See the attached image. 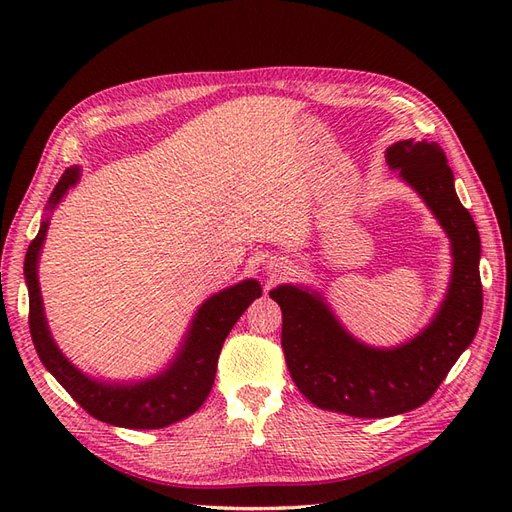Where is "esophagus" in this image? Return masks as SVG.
<instances>
[{
	"label": "esophagus",
	"mask_w": 512,
	"mask_h": 512,
	"mask_svg": "<svg viewBox=\"0 0 512 512\" xmlns=\"http://www.w3.org/2000/svg\"><path fill=\"white\" fill-rule=\"evenodd\" d=\"M286 271H288V267H286V262H275V269H273L271 277H282V275H284Z\"/></svg>",
	"instance_id": "34e87169"
}]
</instances>
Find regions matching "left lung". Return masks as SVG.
<instances>
[{"mask_svg": "<svg viewBox=\"0 0 512 512\" xmlns=\"http://www.w3.org/2000/svg\"><path fill=\"white\" fill-rule=\"evenodd\" d=\"M386 162L436 215L451 239L453 273L438 314L408 344L371 348L354 339L322 294L284 284L269 294L282 307V348L297 389L322 410L356 418L410 412L438 391L483 316L480 237L459 203L453 170L438 143L399 141Z\"/></svg>", "mask_w": 512, "mask_h": 512, "instance_id": "left-lung-1", "label": "left lung"}]
</instances>
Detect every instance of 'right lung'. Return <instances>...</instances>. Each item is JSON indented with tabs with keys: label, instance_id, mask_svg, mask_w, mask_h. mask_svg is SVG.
I'll list each match as a JSON object with an SVG mask.
<instances>
[{
	"label": "right lung",
	"instance_id": "1",
	"mask_svg": "<svg viewBox=\"0 0 512 512\" xmlns=\"http://www.w3.org/2000/svg\"><path fill=\"white\" fill-rule=\"evenodd\" d=\"M79 177V166H72L61 175L49 198V211L57 207L59 200L79 181ZM46 230H49V218L42 220L38 235L29 243L25 254L29 331H32L42 365L72 395L76 404L108 425L128 429H160L194 414L211 393L224 339L235 327L239 316L262 294L260 284L256 280H245L213 294L200 305L175 361L162 374L130 384L102 382L85 376L81 369H76L61 354L53 342L49 324H46L38 284V256Z\"/></svg>",
	"mask_w": 512,
	"mask_h": 512
}]
</instances>
